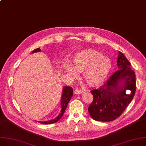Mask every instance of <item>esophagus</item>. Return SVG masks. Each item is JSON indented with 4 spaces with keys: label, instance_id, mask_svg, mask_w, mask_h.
<instances>
[{
    "label": "esophagus",
    "instance_id": "esophagus-1",
    "mask_svg": "<svg viewBox=\"0 0 146 146\" xmlns=\"http://www.w3.org/2000/svg\"><path fill=\"white\" fill-rule=\"evenodd\" d=\"M83 93V91L80 89H77L74 90V93L76 94H82Z\"/></svg>",
    "mask_w": 146,
    "mask_h": 146
}]
</instances>
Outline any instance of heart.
<instances>
[{
  "label": "heart",
  "instance_id": "1",
  "mask_svg": "<svg viewBox=\"0 0 146 146\" xmlns=\"http://www.w3.org/2000/svg\"><path fill=\"white\" fill-rule=\"evenodd\" d=\"M73 66L66 62L63 64L65 72L72 76L77 75V71L82 72L87 83L93 87L100 86L104 82L112 67L108 57L91 48L77 53L73 59Z\"/></svg>",
  "mask_w": 146,
  "mask_h": 146
}]
</instances>
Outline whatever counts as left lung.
Listing matches in <instances>:
<instances>
[{"label": "left lung", "instance_id": "1", "mask_svg": "<svg viewBox=\"0 0 146 146\" xmlns=\"http://www.w3.org/2000/svg\"><path fill=\"white\" fill-rule=\"evenodd\" d=\"M116 71L102 87L91 91L93 101L89 113L93 119L111 121L119 117L135 94V74L127 58L119 51Z\"/></svg>", "mask_w": 146, "mask_h": 146}]
</instances>
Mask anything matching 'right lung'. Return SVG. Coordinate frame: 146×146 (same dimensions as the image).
Listing matches in <instances>:
<instances>
[{
    "instance_id": "obj_1",
    "label": "right lung",
    "mask_w": 146,
    "mask_h": 146,
    "mask_svg": "<svg viewBox=\"0 0 146 146\" xmlns=\"http://www.w3.org/2000/svg\"><path fill=\"white\" fill-rule=\"evenodd\" d=\"M41 50L40 49V48H37L36 49H35L32 53H36V52H40ZM73 90L72 89V87H69V86H64L63 88V91H62V98H61V101H60V105H61V111L59 114L58 115L57 117L52 120H48V121H38V122H39L40 123L43 124H53L57 121H59L63 116V113H64L65 110L67 108V106L68 103L70 102V99L72 98V97L73 96Z\"/></svg>"
}]
</instances>
